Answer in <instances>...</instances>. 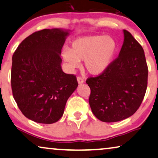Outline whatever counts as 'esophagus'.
<instances>
[{"label":"esophagus","instance_id":"1","mask_svg":"<svg viewBox=\"0 0 158 158\" xmlns=\"http://www.w3.org/2000/svg\"><path fill=\"white\" fill-rule=\"evenodd\" d=\"M77 83H78V84H82L84 83V80L81 77H77Z\"/></svg>","mask_w":158,"mask_h":158}]
</instances>
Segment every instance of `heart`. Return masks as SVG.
Here are the masks:
<instances>
[{"instance_id":"obj_1","label":"heart","mask_w":158,"mask_h":158,"mask_svg":"<svg viewBox=\"0 0 158 158\" xmlns=\"http://www.w3.org/2000/svg\"><path fill=\"white\" fill-rule=\"evenodd\" d=\"M118 50V44L111 36L90 35L73 40L70 49L64 48L61 55L71 69L78 68L80 61L90 74L98 75L111 65Z\"/></svg>"}]
</instances>
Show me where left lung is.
<instances>
[{"label":"left lung","mask_w":158,"mask_h":158,"mask_svg":"<svg viewBox=\"0 0 158 158\" xmlns=\"http://www.w3.org/2000/svg\"><path fill=\"white\" fill-rule=\"evenodd\" d=\"M124 42L118 57L102 74L90 77L89 104L103 122H116L132 116L139 109L148 86V68L141 45L123 30Z\"/></svg>","instance_id":"8db88e82"}]
</instances>
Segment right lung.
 I'll use <instances>...</instances> for the list:
<instances>
[{"instance_id":"1","label":"right lung","mask_w":158,"mask_h":158,"mask_svg":"<svg viewBox=\"0 0 158 158\" xmlns=\"http://www.w3.org/2000/svg\"><path fill=\"white\" fill-rule=\"evenodd\" d=\"M71 31L43 29L19 45L12 57L11 88L19 109L40 124L57 122L76 90V77L62 71L61 49Z\"/></svg>"}]
</instances>
